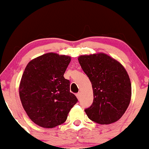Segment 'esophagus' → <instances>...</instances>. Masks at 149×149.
I'll list each match as a JSON object with an SVG mask.
<instances>
[{"label": "esophagus", "instance_id": "1", "mask_svg": "<svg viewBox=\"0 0 149 149\" xmlns=\"http://www.w3.org/2000/svg\"><path fill=\"white\" fill-rule=\"evenodd\" d=\"M76 96H77V97L78 100H80V99H81V94L79 92V93H77V94H76Z\"/></svg>", "mask_w": 149, "mask_h": 149}]
</instances>
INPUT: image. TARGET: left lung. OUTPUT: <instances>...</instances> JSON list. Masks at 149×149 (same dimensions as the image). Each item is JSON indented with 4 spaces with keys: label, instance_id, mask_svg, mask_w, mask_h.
Returning <instances> with one entry per match:
<instances>
[{
    "label": "left lung",
    "instance_id": "left-lung-1",
    "mask_svg": "<svg viewBox=\"0 0 149 149\" xmlns=\"http://www.w3.org/2000/svg\"><path fill=\"white\" fill-rule=\"evenodd\" d=\"M78 60L93 89V103L84 109L88 118L100 124L118 121L125 113L132 96V85L126 70L104 53L81 55Z\"/></svg>",
    "mask_w": 149,
    "mask_h": 149
}]
</instances>
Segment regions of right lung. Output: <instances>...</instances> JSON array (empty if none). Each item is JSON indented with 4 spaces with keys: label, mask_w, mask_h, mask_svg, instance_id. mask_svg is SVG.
Wrapping results in <instances>:
<instances>
[{
    "label": "right lung",
    "mask_w": 149,
    "mask_h": 149,
    "mask_svg": "<svg viewBox=\"0 0 149 149\" xmlns=\"http://www.w3.org/2000/svg\"><path fill=\"white\" fill-rule=\"evenodd\" d=\"M70 57L47 53L30 61L20 81L19 94L30 119L37 125L53 128L63 124L78 102L70 92L64 74Z\"/></svg>",
    "instance_id": "add662e5"
}]
</instances>
